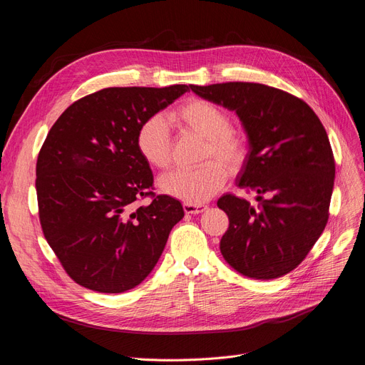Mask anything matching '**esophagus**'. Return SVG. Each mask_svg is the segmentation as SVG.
<instances>
[{
	"mask_svg": "<svg viewBox=\"0 0 365 365\" xmlns=\"http://www.w3.org/2000/svg\"><path fill=\"white\" fill-rule=\"evenodd\" d=\"M182 207H184V212H185V213H191V215H196V213H200V212H203V210L206 209V205H202V203H188V202H185V203L182 205Z\"/></svg>",
	"mask_w": 365,
	"mask_h": 365,
	"instance_id": "1",
	"label": "esophagus"
}]
</instances>
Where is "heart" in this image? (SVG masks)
<instances>
[{"label": "heart", "mask_w": 365, "mask_h": 365, "mask_svg": "<svg viewBox=\"0 0 365 365\" xmlns=\"http://www.w3.org/2000/svg\"><path fill=\"white\" fill-rule=\"evenodd\" d=\"M181 133H192L205 138L196 169H180L160 180L165 195L188 203H203L224 187L228 170L242 166L247 153V143L242 134L231 130V119L221 107L205 98L192 97L169 113ZM140 156L155 169L165 170L173 160V140L166 120L153 115L141 122L135 135Z\"/></svg>", "instance_id": "obj_1"}]
</instances>
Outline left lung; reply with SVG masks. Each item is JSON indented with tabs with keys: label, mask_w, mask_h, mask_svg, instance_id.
<instances>
[{
	"label": "left lung",
	"mask_w": 365,
	"mask_h": 365,
	"mask_svg": "<svg viewBox=\"0 0 365 365\" xmlns=\"http://www.w3.org/2000/svg\"><path fill=\"white\" fill-rule=\"evenodd\" d=\"M190 88L237 113L249 137L237 185L255 191L258 206L234 195L218 199L230 221L220 243L224 259L261 280L293 271L329 221L336 165L323 123L304 100L264 83Z\"/></svg>",
	"instance_id": "left-lung-1"
}]
</instances>
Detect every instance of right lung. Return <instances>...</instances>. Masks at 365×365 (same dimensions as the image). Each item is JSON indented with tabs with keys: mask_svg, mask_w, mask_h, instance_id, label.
Returning <instances> with one entry per match:
<instances>
[{
	"mask_svg": "<svg viewBox=\"0 0 365 365\" xmlns=\"http://www.w3.org/2000/svg\"><path fill=\"white\" fill-rule=\"evenodd\" d=\"M188 88H103L72 103L51 126L36 160L38 215L79 286L100 293L138 286L184 217L177 199L153 192L135 135L143 120ZM147 197L148 204L138 205Z\"/></svg>",
	"mask_w": 365,
	"mask_h": 365,
	"instance_id": "add662e5",
	"label": "right lung"
}]
</instances>
